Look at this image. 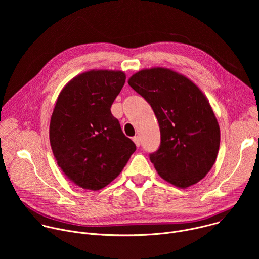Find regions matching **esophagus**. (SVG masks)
<instances>
[{
    "mask_svg": "<svg viewBox=\"0 0 259 259\" xmlns=\"http://www.w3.org/2000/svg\"><path fill=\"white\" fill-rule=\"evenodd\" d=\"M132 140L134 141V143L136 144V146H137V147H139V145H140V140H139V137H138V136H134V137L132 138Z\"/></svg>",
    "mask_w": 259,
    "mask_h": 259,
    "instance_id": "esophagus-1",
    "label": "esophagus"
}]
</instances>
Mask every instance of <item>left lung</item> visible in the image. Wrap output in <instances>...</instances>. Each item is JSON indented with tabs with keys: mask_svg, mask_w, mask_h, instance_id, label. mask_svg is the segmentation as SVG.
I'll return each instance as SVG.
<instances>
[{
	"mask_svg": "<svg viewBox=\"0 0 259 259\" xmlns=\"http://www.w3.org/2000/svg\"><path fill=\"white\" fill-rule=\"evenodd\" d=\"M128 84L158 119L161 143L150 160L159 175L181 189L204 178L216 160L220 130L202 91L186 77L159 67L136 72Z\"/></svg>",
	"mask_w": 259,
	"mask_h": 259,
	"instance_id": "1",
	"label": "left lung"
}]
</instances>
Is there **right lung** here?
I'll list each match as a JSON object with an SVG mask.
<instances>
[{"instance_id": "add662e5", "label": "right lung", "mask_w": 259, "mask_h": 259, "mask_svg": "<svg viewBox=\"0 0 259 259\" xmlns=\"http://www.w3.org/2000/svg\"><path fill=\"white\" fill-rule=\"evenodd\" d=\"M125 80L122 71L90 70L57 98L49 130L52 152L67 178L83 189L107 186L136 151L110 112Z\"/></svg>"}]
</instances>
